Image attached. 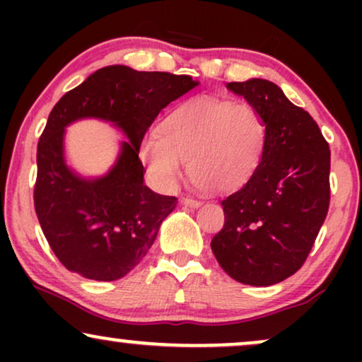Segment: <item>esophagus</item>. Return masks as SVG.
<instances>
[{"label":"esophagus","instance_id":"obj_1","mask_svg":"<svg viewBox=\"0 0 362 362\" xmlns=\"http://www.w3.org/2000/svg\"><path fill=\"white\" fill-rule=\"evenodd\" d=\"M180 202L184 206H189V207H199V206H201V201H197V199H194V197H182Z\"/></svg>","mask_w":362,"mask_h":362}]
</instances>
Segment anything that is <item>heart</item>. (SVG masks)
I'll return each mask as SVG.
<instances>
[{
  "label": "heart",
  "instance_id": "heart-1",
  "mask_svg": "<svg viewBox=\"0 0 362 362\" xmlns=\"http://www.w3.org/2000/svg\"><path fill=\"white\" fill-rule=\"evenodd\" d=\"M265 127L260 114L245 103L194 97L170 110L158 134L141 144L148 172L170 184L182 173L211 194L236 192L260 167Z\"/></svg>",
  "mask_w": 362,
  "mask_h": 362
}]
</instances>
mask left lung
<instances>
[{
	"mask_svg": "<svg viewBox=\"0 0 362 362\" xmlns=\"http://www.w3.org/2000/svg\"><path fill=\"white\" fill-rule=\"evenodd\" d=\"M226 88L250 103L265 127L257 173L221 202L224 226L211 242L235 281L272 286L300 271L330 202V149L317 122L279 86L252 78Z\"/></svg>",
	"mask_w": 362,
	"mask_h": 362,
	"instance_id": "8db88e82",
	"label": "left lung"
}]
</instances>
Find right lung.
Returning a JSON list of instances; mask_svg holds the SVG:
<instances>
[{"label": "right lung", "mask_w": 362, "mask_h": 362, "mask_svg": "<svg viewBox=\"0 0 362 362\" xmlns=\"http://www.w3.org/2000/svg\"><path fill=\"white\" fill-rule=\"evenodd\" d=\"M199 85L185 74L105 66L54 105L37 146L35 213L52 252L68 271L117 281L143 260L177 197L144 185L139 146L170 102ZM98 118L127 136L110 172L83 177L67 165L65 127Z\"/></svg>", "instance_id": "right-lung-1"}]
</instances>
